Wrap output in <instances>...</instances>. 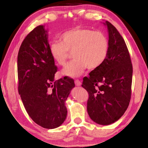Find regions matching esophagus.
Masks as SVG:
<instances>
[{
    "mask_svg": "<svg viewBox=\"0 0 148 148\" xmlns=\"http://www.w3.org/2000/svg\"><path fill=\"white\" fill-rule=\"evenodd\" d=\"M75 84H76V86H81V81H79V79H76L75 80Z\"/></svg>",
    "mask_w": 148,
    "mask_h": 148,
    "instance_id": "1",
    "label": "esophagus"
}]
</instances>
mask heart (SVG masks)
<instances>
[{
  "label": "heart",
  "instance_id": "obj_1",
  "mask_svg": "<svg viewBox=\"0 0 148 148\" xmlns=\"http://www.w3.org/2000/svg\"><path fill=\"white\" fill-rule=\"evenodd\" d=\"M60 41H55L49 46L51 57L59 66L64 67L69 56L74 58L63 69L62 74L78 77L87 68L95 70L108 57L109 39L105 34L84 28H75L63 33Z\"/></svg>",
  "mask_w": 148,
  "mask_h": 148
}]
</instances>
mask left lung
I'll list each match as a JSON object with an SVG mask.
<instances>
[{
    "label": "left lung",
    "instance_id": "left-lung-1",
    "mask_svg": "<svg viewBox=\"0 0 148 148\" xmlns=\"http://www.w3.org/2000/svg\"><path fill=\"white\" fill-rule=\"evenodd\" d=\"M103 23L109 33L108 57L83 78L82 87L89 94L87 111L90 118L108 125L118 120L129 105L133 68L123 38L110 22Z\"/></svg>",
    "mask_w": 148,
    "mask_h": 148
}]
</instances>
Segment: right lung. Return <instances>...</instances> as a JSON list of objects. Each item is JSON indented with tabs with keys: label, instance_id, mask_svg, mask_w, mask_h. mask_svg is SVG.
Instances as JSON below:
<instances>
[{
	"label": "right lung",
	"instance_id": "add662e5",
	"mask_svg": "<svg viewBox=\"0 0 148 148\" xmlns=\"http://www.w3.org/2000/svg\"><path fill=\"white\" fill-rule=\"evenodd\" d=\"M49 48L43 25L36 27L24 39L18 55V92L32 120L53 129L65 121V101L75 84L67 76L54 81L58 68Z\"/></svg>",
	"mask_w": 148,
	"mask_h": 148
}]
</instances>
